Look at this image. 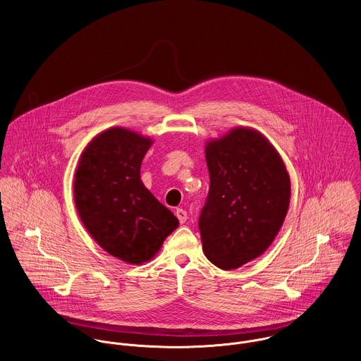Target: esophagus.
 Masks as SVG:
<instances>
[{
  "label": "esophagus",
  "mask_w": 361,
  "mask_h": 361,
  "mask_svg": "<svg viewBox=\"0 0 361 361\" xmlns=\"http://www.w3.org/2000/svg\"><path fill=\"white\" fill-rule=\"evenodd\" d=\"M176 216H177V219H178V221H180L181 224H184V223L187 221V219H188L187 212H185L184 209H177V210H176Z\"/></svg>",
  "instance_id": "esophagus-1"
}]
</instances>
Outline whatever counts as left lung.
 I'll return each mask as SVG.
<instances>
[{"label": "left lung", "mask_w": 361, "mask_h": 361, "mask_svg": "<svg viewBox=\"0 0 361 361\" xmlns=\"http://www.w3.org/2000/svg\"><path fill=\"white\" fill-rule=\"evenodd\" d=\"M210 187L200 217L204 256L233 270L262 256L283 224L290 178L274 145L252 127H234L204 145Z\"/></svg>", "instance_id": "left-lung-1"}]
</instances>
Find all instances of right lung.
<instances>
[{"mask_svg": "<svg viewBox=\"0 0 361 361\" xmlns=\"http://www.w3.org/2000/svg\"><path fill=\"white\" fill-rule=\"evenodd\" d=\"M151 137L124 127L98 133L82 149L73 198L82 226L105 252L128 264L154 259L177 217L141 181Z\"/></svg>", "mask_w": 361, "mask_h": 361, "instance_id": "1", "label": "right lung"}]
</instances>
